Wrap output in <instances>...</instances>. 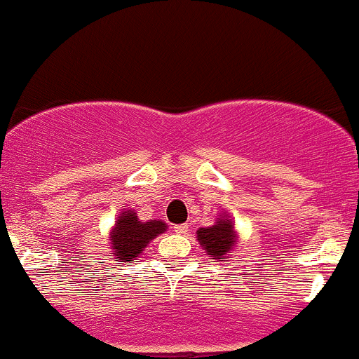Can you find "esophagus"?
<instances>
[{"instance_id":"esophagus-1","label":"esophagus","mask_w":359,"mask_h":359,"mask_svg":"<svg viewBox=\"0 0 359 359\" xmlns=\"http://www.w3.org/2000/svg\"><path fill=\"white\" fill-rule=\"evenodd\" d=\"M188 230H190V226H188L187 223H183V225H176V226H175V232L180 233V236H184V233H188Z\"/></svg>"}]
</instances>
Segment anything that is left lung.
<instances>
[{
    "label": "left lung",
    "mask_w": 359,
    "mask_h": 359,
    "mask_svg": "<svg viewBox=\"0 0 359 359\" xmlns=\"http://www.w3.org/2000/svg\"><path fill=\"white\" fill-rule=\"evenodd\" d=\"M197 241L211 260H222L226 255H233L239 244V232L230 215L219 212L215 225L197 230Z\"/></svg>",
    "instance_id": "obj_1"
}]
</instances>
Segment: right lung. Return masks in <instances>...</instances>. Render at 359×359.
Instances as JSON below:
<instances>
[{
  "label": "right lung",
  "instance_id": "add662e5",
  "mask_svg": "<svg viewBox=\"0 0 359 359\" xmlns=\"http://www.w3.org/2000/svg\"><path fill=\"white\" fill-rule=\"evenodd\" d=\"M165 230L168 225L162 219L143 222L137 218L134 209H122L115 225L109 230V257L116 262L133 264L136 258H140L144 248Z\"/></svg>",
  "mask_w": 359,
  "mask_h": 359
}]
</instances>
